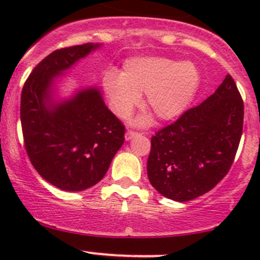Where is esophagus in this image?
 <instances>
[{
	"instance_id": "obj_1",
	"label": "esophagus",
	"mask_w": 260,
	"mask_h": 260,
	"mask_svg": "<svg viewBox=\"0 0 260 260\" xmlns=\"http://www.w3.org/2000/svg\"><path fill=\"white\" fill-rule=\"evenodd\" d=\"M137 135H140V133H138V132H136V131L128 129L127 132H125V140H127V141L132 140V138L135 137V136H137Z\"/></svg>"
}]
</instances>
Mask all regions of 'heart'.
<instances>
[{"mask_svg": "<svg viewBox=\"0 0 260 260\" xmlns=\"http://www.w3.org/2000/svg\"><path fill=\"white\" fill-rule=\"evenodd\" d=\"M201 83L200 69L188 60L166 56H141L125 60L122 72H108L103 85L112 108L124 118L138 106L145 93V104L161 120L179 118L190 107ZM147 117L138 123L145 124Z\"/></svg>", "mask_w": 260, "mask_h": 260, "instance_id": "obj_1", "label": "heart"}]
</instances>
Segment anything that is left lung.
<instances>
[{
	"instance_id": "1",
	"label": "left lung",
	"mask_w": 260,
	"mask_h": 260,
	"mask_svg": "<svg viewBox=\"0 0 260 260\" xmlns=\"http://www.w3.org/2000/svg\"><path fill=\"white\" fill-rule=\"evenodd\" d=\"M244 104L229 74L212 95L151 138L147 175L171 200H193L229 172L243 133Z\"/></svg>"
}]
</instances>
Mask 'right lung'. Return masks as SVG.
<instances>
[{"label": "right lung", "instance_id": "add662e5", "mask_svg": "<svg viewBox=\"0 0 260 260\" xmlns=\"http://www.w3.org/2000/svg\"><path fill=\"white\" fill-rule=\"evenodd\" d=\"M98 44L52 51L41 60L21 93L23 143L43 179L64 191H83L104 177L124 142L123 123L107 108L95 86L79 89L72 98L54 99V80Z\"/></svg>", "mask_w": 260, "mask_h": 260}]
</instances>
